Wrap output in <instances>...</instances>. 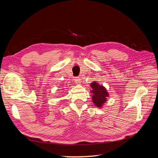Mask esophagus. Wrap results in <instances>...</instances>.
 <instances>
[{
  "label": "esophagus",
  "instance_id": "esophagus-1",
  "mask_svg": "<svg viewBox=\"0 0 158 158\" xmlns=\"http://www.w3.org/2000/svg\"><path fill=\"white\" fill-rule=\"evenodd\" d=\"M74 82L76 83V84H80L81 82V79L78 77H76L74 78Z\"/></svg>",
  "mask_w": 158,
  "mask_h": 158
}]
</instances>
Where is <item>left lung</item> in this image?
<instances>
[{
  "instance_id": "8db88e82",
  "label": "left lung",
  "mask_w": 158,
  "mask_h": 158,
  "mask_svg": "<svg viewBox=\"0 0 158 158\" xmlns=\"http://www.w3.org/2000/svg\"><path fill=\"white\" fill-rule=\"evenodd\" d=\"M90 86L92 88V90H91V92L93 94V102L98 107H102L103 104L107 101V98L109 96L106 89L103 85H99L95 82L91 84Z\"/></svg>"
}]
</instances>
